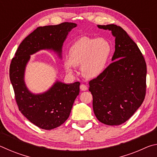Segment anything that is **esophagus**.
Listing matches in <instances>:
<instances>
[{
	"instance_id": "esophagus-1",
	"label": "esophagus",
	"mask_w": 157,
	"mask_h": 157,
	"mask_svg": "<svg viewBox=\"0 0 157 157\" xmlns=\"http://www.w3.org/2000/svg\"><path fill=\"white\" fill-rule=\"evenodd\" d=\"M80 89L82 90V91H86L87 89H88V87H87L85 84H82L80 85Z\"/></svg>"
}]
</instances>
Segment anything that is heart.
<instances>
[{"instance_id": "b5f03b06", "label": "heart", "mask_w": 157, "mask_h": 157, "mask_svg": "<svg viewBox=\"0 0 157 157\" xmlns=\"http://www.w3.org/2000/svg\"><path fill=\"white\" fill-rule=\"evenodd\" d=\"M112 52V46L107 39L82 37L69 49V59L64 61L65 68L73 73L75 66H82V74L86 78H97L105 71Z\"/></svg>"}]
</instances>
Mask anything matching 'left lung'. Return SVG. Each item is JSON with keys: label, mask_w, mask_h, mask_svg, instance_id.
<instances>
[{"label": "left lung", "mask_w": 157, "mask_h": 157, "mask_svg": "<svg viewBox=\"0 0 157 157\" xmlns=\"http://www.w3.org/2000/svg\"><path fill=\"white\" fill-rule=\"evenodd\" d=\"M115 37L114 61L89 82L93 109L98 120L119 125L131 118L142 105L146 91L147 67L136 44L120 26L98 25Z\"/></svg>", "instance_id": "8db88e82"}]
</instances>
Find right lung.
I'll use <instances>...</instances> for the list:
<instances>
[{"mask_svg":"<svg viewBox=\"0 0 157 157\" xmlns=\"http://www.w3.org/2000/svg\"><path fill=\"white\" fill-rule=\"evenodd\" d=\"M76 26V23L64 22L37 28L21 42L10 64V78L18 109L28 121L41 129H55L67 120L79 95L80 83L56 81L47 91L34 94L25 83L26 65L30 55L41 50H53L62 57L63 42L69 32Z\"/></svg>","mask_w":157,"mask_h":157,"instance_id":"1","label":"right lung"}]
</instances>
